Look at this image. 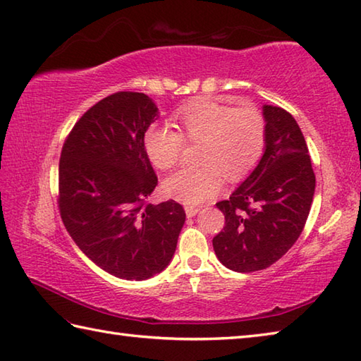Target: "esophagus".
<instances>
[{"label": "esophagus", "instance_id": "obj_1", "mask_svg": "<svg viewBox=\"0 0 361 361\" xmlns=\"http://www.w3.org/2000/svg\"><path fill=\"white\" fill-rule=\"evenodd\" d=\"M185 212H186V216H188V218H194V216L200 212V208H199V207L188 205V207H185Z\"/></svg>", "mask_w": 361, "mask_h": 361}]
</instances>
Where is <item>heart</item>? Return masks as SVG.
<instances>
[{
	"instance_id": "b5f03b06",
	"label": "heart",
	"mask_w": 361,
	"mask_h": 361,
	"mask_svg": "<svg viewBox=\"0 0 361 361\" xmlns=\"http://www.w3.org/2000/svg\"><path fill=\"white\" fill-rule=\"evenodd\" d=\"M181 133L169 124H153L145 133V152L154 167L167 170L180 161L183 143L203 140L205 167H185L164 180V192L188 205L214 197L222 188V175L237 181L255 167L265 149V120L251 106L231 107L218 99L188 102L175 112Z\"/></svg>"
}]
</instances>
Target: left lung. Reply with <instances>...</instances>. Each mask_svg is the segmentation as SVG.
<instances>
[{
    "instance_id": "obj_1",
    "label": "left lung",
    "mask_w": 361,
    "mask_h": 361,
    "mask_svg": "<svg viewBox=\"0 0 361 361\" xmlns=\"http://www.w3.org/2000/svg\"><path fill=\"white\" fill-rule=\"evenodd\" d=\"M264 154L231 197L216 203L226 226L213 238L216 257L228 270H265L293 246L312 205L316 175L295 118L264 106Z\"/></svg>"
}]
</instances>
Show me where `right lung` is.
<instances>
[{
	"label": "right lung",
	"instance_id": "add662e5",
	"mask_svg": "<svg viewBox=\"0 0 361 361\" xmlns=\"http://www.w3.org/2000/svg\"><path fill=\"white\" fill-rule=\"evenodd\" d=\"M158 116L152 97L120 91L87 110L61 149L58 207L64 227L90 260L120 279L161 273L186 219L175 200L147 203L158 176L143 139Z\"/></svg>",
	"mask_w": 361,
	"mask_h": 361
}]
</instances>
